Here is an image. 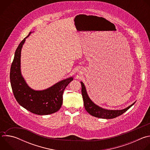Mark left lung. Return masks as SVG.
Instances as JSON below:
<instances>
[{
    "instance_id": "1",
    "label": "left lung",
    "mask_w": 150,
    "mask_h": 150,
    "mask_svg": "<svg viewBox=\"0 0 150 150\" xmlns=\"http://www.w3.org/2000/svg\"><path fill=\"white\" fill-rule=\"evenodd\" d=\"M81 83L82 86L81 92H82V96L83 98L85 109L90 115H92L93 116L98 117V118H101V119H113L124 113L130 108H131V107L136 102V101L134 102L131 105L128 106L127 108L122 110L105 109L97 105L94 102H93V101L90 99V98L89 97L87 94L86 88H85L83 83L82 82H81Z\"/></svg>"
}]
</instances>
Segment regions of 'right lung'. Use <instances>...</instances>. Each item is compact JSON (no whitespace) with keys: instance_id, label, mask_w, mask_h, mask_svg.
Wrapping results in <instances>:
<instances>
[{"instance_id":"obj_1","label":"right lung","mask_w":150,"mask_h":150,"mask_svg":"<svg viewBox=\"0 0 150 150\" xmlns=\"http://www.w3.org/2000/svg\"><path fill=\"white\" fill-rule=\"evenodd\" d=\"M31 33L20 42L15 51L11 67V84L15 98L21 106L33 113L47 115L60 109L63 91L74 78L69 77L62 80L43 90H34L28 86L21 74V54L26 38Z\"/></svg>"}]
</instances>
